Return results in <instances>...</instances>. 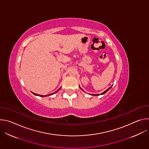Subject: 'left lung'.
I'll return each mask as SVG.
<instances>
[{"mask_svg": "<svg viewBox=\"0 0 149 149\" xmlns=\"http://www.w3.org/2000/svg\"><path fill=\"white\" fill-rule=\"evenodd\" d=\"M111 87H112V86H111V87H109V88H108L107 90H105L104 92H103L102 93H101V95H102V94H104L105 93H107V91H109V90H110V89L111 88ZM79 88H81V87H79ZM99 95H100V94H99ZM98 95V94H95V95Z\"/></svg>", "mask_w": 149, "mask_h": 149, "instance_id": "8db88e82", "label": "left lung"}]
</instances>
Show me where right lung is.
<instances>
[{"instance_id": "right-lung-1", "label": "right lung", "mask_w": 149, "mask_h": 149, "mask_svg": "<svg viewBox=\"0 0 149 149\" xmlns=\"http://www.w3.org/2000/svg\"><path fill=\"white\" fill-rule=\"evenodd\" d=\"M60 89V88H59ZM59 89L58 90H59ZM58 91H56V92H55L54 93H56L57 91H58ZM34 95H37V96H39V97H46V96H48V95H52V94H54V93H52V94H48V95H39V94H35V93H32Z\"/></svg>"}]
</instances>
